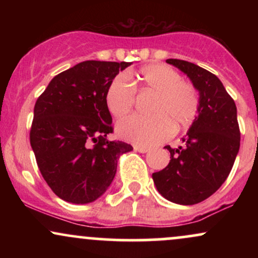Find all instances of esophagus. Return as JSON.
<instances>
[{
  "instance_id": "1",
  "label": "esophagus",
  "mask_w": 258,
  "mask_h": 258,
  "mask_svg": "<svg viewBox=\"0 0 258 258\" xmlns=\"http://www.w3.org/2000/svg\"><path fill=\"white\" fill-rule=\"evenodd\" d=\"M133 149H135L136 152L144 154V153H147L148 150H149V148H147V147H142V146H135V147H133Z\"/></svg>"
}]
</instances>
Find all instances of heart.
Masks as SVG:
<instances>
[{
  "label": "heart",
  "mask_w": 258,
  "mask_h": 258,
  "mask_svg": "<svg viewBox=\"0 0 258 258\" xmlns=\"http://www.w3.org/2000/svg\"><path fill=\"white\" fill-rule=\"evenodd\" d=\"M135 81L142 93H155L150 106L153 116L132 115L119 121L116 131L121 138L141 146H154L170 137L172 123L179 128L193 122L199 111V96L194 86L183 81L173 68L150 64L136 74ZM135 102V88L125 75H117L105 93L108 110L120 119L132 110Z\"/></svg>",
  "instance_id": "b5f03b06"
}]
</instances>
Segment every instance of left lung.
Listing matches in <instances>:
<instances>
[{
  "label": "left lung",
  "mask_w": 258,
  "mask_h": 258,
  "mask_svg": "<svg viewBox=\"0 0 258 258\" xmlns=\"http://www.w3.org/2000/svg\"><path fill=\"white\" fill-rule=\"evenodd\" d=\"M166 63L184 73L199 92V111L183 138L185 146L165 147L171 160L153 180L165 199L194 205L211 197L232 170L240 148L236 105L212 73L180 59Z\"/></svg>",
  "instance_id": "1"
}]
</instances>
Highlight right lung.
I'll return each instance as SVG.
<instances>
[{
  "mask_svg": "<svg viewBox=\"0 0 258 258\" xmlns=\"http://www.w3.org/2000/svg\"><path fill=\"white\" fill-rule=\"evenodd\" d=\"M132 63L86 60L58 74L34 108L30 144L44 180L68 203H93L105 193L117 160L133 150L109 141L111 115L105 93Z\"/></svg>",
  "mask_w": 258,
  "mask_h": 258,
  "instance_id": "add662e5",
  "label": "right lung"
}]
</instances>
